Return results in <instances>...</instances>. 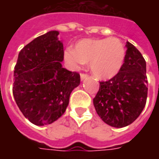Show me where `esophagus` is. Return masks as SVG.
<instances>
[{
    "mask_svg": "<svg viewBox=\"0 0 159 159\" xmlns=\"http://www.w3.org/2000/svg\"><path fill=\"white\" fill-rule=\"evenodd\" d=\"M89 77V75H87V74H85V73H81L80 74V79H81V80H84L85 79H87Z\"/></svg>",
    "mask_w": 159,
    "mask_h": 159,
    "instance_id": "1",
    "label": "esophagus"
}]
</instances>
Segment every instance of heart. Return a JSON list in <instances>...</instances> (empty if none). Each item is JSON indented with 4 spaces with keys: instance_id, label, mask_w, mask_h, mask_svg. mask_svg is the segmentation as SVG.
<instances>
[{
    "instance_id": "obj_1",
    "label": "heart",
    "mask_w": 159,
    "mask_h": 159,
    "mask_svg": "<svg viewBox=\"0 0 159 159\" xmlns=\"http://www.w3.org/2000/svg\"><path fill=\"white\" fill-rule=\"evenodd\" d=\"M125 58V45L115 37L83 39L75 44L74 49L68 48L64 52V60L70 68L77 70L84 63H89V69L98 80L116 76Z\"/></svg>"
}]
</instances>
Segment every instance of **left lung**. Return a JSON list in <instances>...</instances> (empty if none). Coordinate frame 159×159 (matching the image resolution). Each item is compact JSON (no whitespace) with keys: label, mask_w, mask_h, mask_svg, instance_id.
<instances>
[{"label":"left lung","mask_w":159,"mask_h":159,"mask_svg":"<svg viewBox=\"0 0 159 159\" xmlns=\"http://www.w3.org/2000/svg\"><path fill=\"white\" fill-rule=\"evenodd\" d=\"M124 64L119 73L100 82L94 98L98 116L107 125L121 128L132 124L146 104L148 88L146 62L135 47L126 41Z\"/></svg>","instance_id":"left-lung-1"}]
</instances>
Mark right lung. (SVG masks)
Returning a JSON list of instances; mask_svg holds the SVG:
<instances>
[{"instance_id":"obj_1","label":"right lung","mask_w":159,"mask_h":159,"mask_svg":"<svg viewBox=\"0 0 159 159\" xmlns=\"http://www.w3.org/2000/svg\"><path fill=\"white\" fill-rule=\"evenodd\" d=\"M58 31H50L21 49L14 70L13 95L26 119L36 125L57 120L80 83L78 72L62 67L64 45Z\"/></svg>"}]
</instances>
